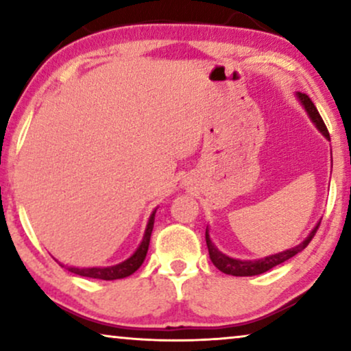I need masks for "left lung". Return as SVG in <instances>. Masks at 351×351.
<instances>
[{"label":"left lung","mask_w":351,"mask_h":351,"mask_svg":"<svg viewBox=\"0 0 351 351\" xmlns=\"http://www.w3.org/2000/svg\"><path fill=\"white\" fill-rule=\"evenodd\" d=\"M297 97H299L302 105L305 107L306 113H308V117L311 118V121L316 124V128H318L319 131L324 134L326 138H329L328 128H326L323 118H321L319 112L316 110L315 104L311 102V99L306 94H302V93H297ZM329 141H330V138H329ZM319 223L321 222H318V225H316V227L311 230V233L308 234V237H306L300 244H297L295 247L287 249V251H282V252H278V254H273V256L258 258V261H239V258H232V257L225 256V254L220 252L219 249L214 246L213 241H210L208 228H206V244H208V251H209L210 261H213L214 265L217 267L220 271L227 273V275H233V276H254V275H261V273H265L268 270H271L273 267H276L282 262L289 261V258L294 257L295 254L304 251V249L308 246V243L311 241V239H313L315 233L318 232Z\"/></svg>","instance_id":"left-lung-1"}]
</instances>
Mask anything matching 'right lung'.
Returning a JSON list of instances; mask_svg holds the SVG:
<instances>
[{
    "label": "right lung",
    "mask_w": 351,
    "mask_h": 351,
    "mask_svg": "<svg viewBox=\"0 0 351 351\" xmlns=\"http://www.w3.org/2000/svg\"><path fill=\"white\" fill-rule=\"evenodd\" d=\"M155 213H156V210H153V214L150 215V220H148L145 234H143L141 246H138L137 251L134 252L131 257L126 258L124 262L118 263V265H113V267H93V268L66 267V270L75 273V275H80V276L95 278V280H105V281L121 280V278H126L129 275H132V273L137 271V268L142 265L143 261H145V256H147V251H148V244H150L153 222H155ZM60 265H62V263H60ZM62 267H64V265H62Z\"/></svg>",
    "instance_id": "right-lung-1"
}]
</instances>
